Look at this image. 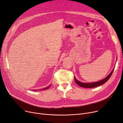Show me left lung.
Returning a JSON list of instances; mask_svg holds the SVG:
<instances>
[{
  "mask_svg": "<svg viewBox=\"0 0 123 123\" xmlns=\"http://www.w3.org/2000/svg\"><path fill=\"white\" fill-rule=\"evenodd\" d=\"M114 71V68L113 69V71L111 72V73L109 74V75H108L107 77L105 78L104 79L100 80V81H97V82H95V83H84L82 82H80L79 80H78L77 79H75V77H74V80L79 86H81V87H85V88H92V87H95L98 86H100L103 84H104V83H105L110 78L111 76L112 75L113 72Z\"/></svg>",
  "mask_w": 123,
  "mask_h": 123,
  "instance_id": "1",
  "label": "left lung"
}]
</instances>
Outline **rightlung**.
<instances>
[{"mask_svg":"<svg viewBox=\"0 0 123 123\" xmlns=\"http://www.w3.org/2000/svg\"><path fill=\"white\" fill-rule=\"evenodd\" d=\"M50 86H48V87H45V88H44L43 89H42V90H46V89H48L49 88V87H50Z\"/></svg>","mask_w":123,"mask_h":123,"instance_id":"1","label":"right lung"}]
</instances>
